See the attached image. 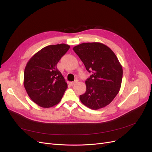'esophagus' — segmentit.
Masks as SVG:
<instances>
[{"mask_svg":"<svg viewBox=\"0 0 152 152\" xmlns=\"http://www.w3.org/2000/svg\"><path fill=\"white\" fill-rule=\"evenodd\" d=\"M77 82V80H75V82H69V84H70V86H73V85H74L75 83H76V82Z\"/></svg>","mask_w":152,"mask_h":152,"instance_id":"esophagus-1","label":"esophagus"}]
</instances>
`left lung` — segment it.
<instances>
[{
	"instance_id": "obj_1",
	"label": "left lung",
	"mask_w": 152,
	"mask_h": 152,
	"mask_svg": "<svg viewBox=\"0 0 152 152\" xmlns=\"http://www.w3.org/2000/svg\"><path fill=\"white\" fill-rule=\"evenodd\" d=\"M91 73L86 80V91L80 96L88 108L98 110L111 103L121 89L123 70L116 55L99 42L82 43L73 48Z\"/></svg>"
}]
</instances>
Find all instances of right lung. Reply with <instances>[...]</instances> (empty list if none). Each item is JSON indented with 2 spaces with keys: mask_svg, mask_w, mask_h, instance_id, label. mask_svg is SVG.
Masks as SVG:
<instances>
[{
  "mask_svg": "<svg viewBox=\"0 0 152 152\" xmlns=\"http://www.w3.org/2000/svg\"><path fill=\"white\" fill-rule=\"evenodd\" d=\"M70 45H50L35 54L26 64L24 86L33 102L43 108H50L60 102L67 89V83L57 68V64Z\"/></svg>",
  "mask_w": 152,
  "mask_h": 152,
  "instance_id": "add662e5",
  "label": "right lung"
}]
</instances>
